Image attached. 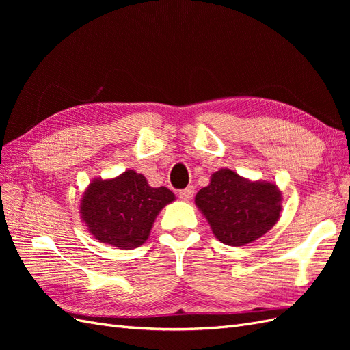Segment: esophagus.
Segmentation results:
<instances>
[{
    "mask_svg": "<svg viewBox=\"0 0 350 350\" xmlns=\"http://www.w3.org/2000/svg\"><path fill=\"white\" fill-rule=\"evenodd\" d=\"M194 196V187H187V188H184V189H181V191L178 193V197L181 198V200H184V201H188V200H191V197Z\"/></svg>",
    "mask_w": 350,
    "mask_h": 350,
    "instance_id": "obj_1",
    "label": "esophagus"
}]
</instances>
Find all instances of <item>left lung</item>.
Listing matches in <instances>:
<instances>
[{"instance_id": "8db88e82", "label": "left lung", "mask_w": 350, "mask_h": 350, "mask_svg": "<svg viewBox=\"0 0 350 350\" xmlns=\"http://www.w3.org/2000/svg\"><path fill=\"white\" fill-rule=\"evenodd\" d=\"M282 194L274 184L250 183L230 169L211 175L196 204L208 220L216 238L230 247L256 241L276 224Z\"/></svg>"}]
</instances>
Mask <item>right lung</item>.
<instances>
[{
  "label": "right lung",
  "mask_w": 350,
  "mask_h": 350,
  "mask_svg": "<svg viewBox=\"0 0 350 350\" xmlns=\"http://www.w3.org/2000/svg\"><path fill=\"white\" fill-rule=\"evenodd\" d=\"M174 198L171 189L152 188L143 175L126 171L109 181H93L80 210L98 241L133 250L147 239L157 213Z\"/></svg>",
  "instance_id": "right-lung-1"
}]
</instances>
